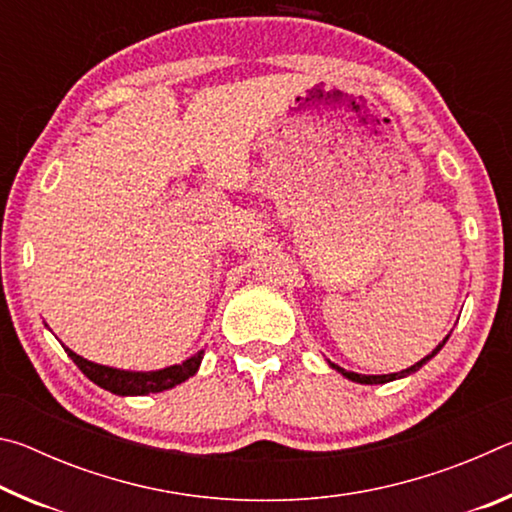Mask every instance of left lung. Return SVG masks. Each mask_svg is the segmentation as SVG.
<instances>
[{
  "label": "left lung",
  "mask_w": 512,
  "mask_h": 512,
  "mask_svg": "<svg viewBox=\"0 0 512 512\" xmlns=\"http://www.w3.org/2000/svg\"><path fill=\"white\" fill-rule=\"evenodd\" d=\"M447 339H449V336H445V341H443V343H438V348L433 350L431 354H427V357H424L422 361L415 363V366L406 368V370H402V372H391V375H357V372H350V370H343V368H339V366H336V363H332V368L339 370L343 377H348V379H352V381H357V384H386V381L400 379V377L411 375V372H415V370H420V368L424 366V363H427L431 357H436V354L440 352V348H443V345L447 343Z\"/></svg>",
  "instance_id": "8db88e82"
}]
</instances>
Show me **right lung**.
Masks as SVG:
<instances>
[{
  "label": "right lung",
  "mask_w": 512,
  "mask_h": 512,
  "mask_svg": "<svg viewBox=\"0 0 512 512\" xmlns=\"http://www.w3.org/2000/svg\"><path fill=\"white\" fill-rule=\"evenodd\" d=\"M65 352L72 357L76 366L81 368L85 377L115 395H146V393L169 391V388L183 384L185 379L196 375V370L201 366V359H203V350H201L198 354H194L192 359L180 363V366H169L155 372H131V370L99 366V363L83 359L69 348H65Z\"/></svg>",
  "instance_id": "right-lung-1"
}]
</instances>
